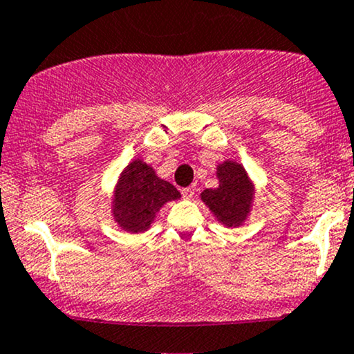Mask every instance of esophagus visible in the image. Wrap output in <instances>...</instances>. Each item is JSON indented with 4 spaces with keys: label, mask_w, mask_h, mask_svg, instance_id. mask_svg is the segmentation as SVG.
<instances>
[{
    "label": "esophagus",
    "mask_w": 354,
    "mask_h": 354,
    "mask_svg": "<svg viewBox=\"0 0 354 354\" xmlns=\"http://www.w3.org/2000/svg\"><path fill=\"white\" fill-rule=\"evenodd\" d=\"M183 196L186 198V200H191V198L194 196V193H196V186H188V188H185L181 191Z\"/></svg>",
    "instance_id": "esophagus-1"
}]
</instances>
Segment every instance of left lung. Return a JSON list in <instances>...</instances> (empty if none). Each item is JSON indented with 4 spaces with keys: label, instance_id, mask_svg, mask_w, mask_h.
I'll return each mask as SVG.
<instances>
[{
    "label": "left lung",
    "instance_id": "1",
    "mask_svg": "<svg viewBox=\"0 0 354 354\" xmlns=\"http://www.w3.org/2000/svg\"><path fill=\"white\" fill-rule=\"evenodd\" d=\"M216 178L218 188L203 191L201 201L223 226L239 228L253 209L254 183L245 166L233 160H226L216 166Z\"/></svg>",
    "mask_w": 354,
    "mask_h": 354
}]
</instances>
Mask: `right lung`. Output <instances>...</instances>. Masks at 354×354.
<instances>
[{
    "label": "right lung",
    "mask_w": 354,
    "mask_h": 354,
    "mask_svg": "<svg viewBox=\"0 0 354 354\" xmlns=\"http://www.w3.org/2000/svg\"><path fill=\"white\" fill-rule=\"evenodd\" d=\"M180 198L171 183L161 180L153 166L136 158L118 176L111 194V216L126 233L140 234L151 228L166 203Z\"/></svg>",
    "instance_id": "right-lung-1"
}]
</instances>
